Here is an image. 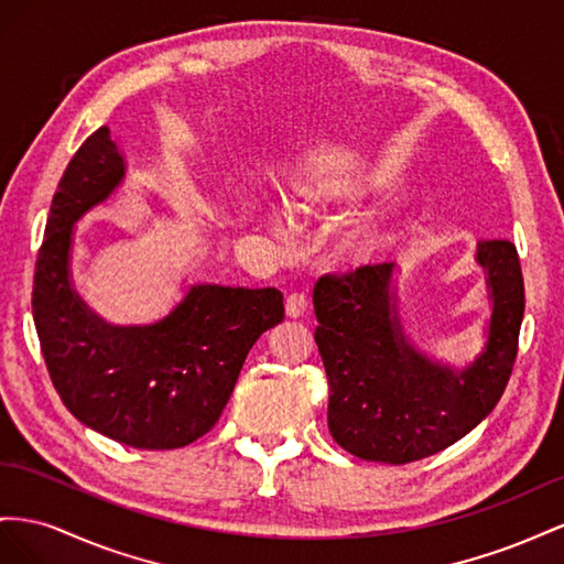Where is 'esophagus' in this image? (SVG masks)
Listing matches in <instances>:
<instances>
[{
  "mask_svg": "<svg viewBox=\"0 0 564 564\" xmlns=\"http://www.w3.org/2000/svg\"><path fill=\"white\" fill-rule=\"evenodd\" d=\"M285 314L291 318H297V316H304L307 314V297H304L302 293H291L285 297Z\"/></svg>",
  "mask_w": 564,
  "mask_h": 564,
  "instance_id": "1",
  "label": "esophagus"
}]
</instances>
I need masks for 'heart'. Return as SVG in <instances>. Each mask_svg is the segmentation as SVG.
I'll use <instances>...</instances> for the list:
<instances>
[{"label": "heart", "instance_id": "heart-1", "mask_svg": "<svg viewBox=\"0 0 564 564\" xmlns=\"http://www.w3.org/2000/svg\"><path fill=\"white\" fill-rule=\"evenodd\" d=\"M368 193V182L364 176H345V180H330L321 182L316 186H310L302 191L304 207L316 205H349L361 200ZM368 240V224H351V227L343 234V248L359 250Z\"/></svg>", "mask_w": 564, "mask_h": 564}]
</instances>
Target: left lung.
I'll return each instance as SVG.
<instances>
[{
	"instance_id": "8db88e82",
	"label": "left lung",
	"mask_w": 564,
	"mask_h": 564,
	"mask_svg": "<svg viewBox=\"0 0 564 564\" xmlns=\"http://www.w3.org/2000/svg\"><path fill=\"white\" fill-rule=\"evenodd\" d=\"M491 297L489 337L470 366H440L406 340L394 264L326 273L314 288V340L328 378V430L364 460L404 465L444 452L501 399L524 316L520 257L510 240H479Z\"/></svg>"
}]
</instances>
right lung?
Wrapping results in <instances>:
<instances>
[{
	"label": "right lung",
	"mask_w": 564,
	"mask_h": 564,
	"mask_svg": "<svg viewBox=\"0 0 564 564\" xmlns=\"http://www.w3.org/2000/svg\"><path fill=\"white\" fill-rule=\"evenodd\" d=\"M124 180V158L99 127L63 172L32 283V316L46 371L66 409L134 448H180L210 432L248 351L283 321L276 288L198 283L149 326H110L70 279L75 221Z\"/></svg>",
	"instance_id": "add662e5"
}]
</instances>
